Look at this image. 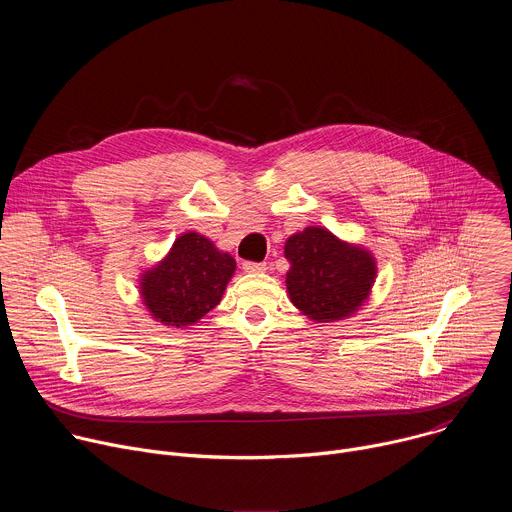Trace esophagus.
<instances>
[{
    "label": "esophagus",
    "instance_id": "1",
    "mask_svg": "<svg viewBox=\"0 0 512 512\" xmlns=\"http://www.w3.org/2000/svg\"><path fill=\"white\" fill-rule=\"evenodd\" d=\"M267 269L265 263H255V261H245L243 263V271L245 273H263Z\"/></svg>",
    "mask_w": 512,
    "mask_h": 512
}]
</instances>
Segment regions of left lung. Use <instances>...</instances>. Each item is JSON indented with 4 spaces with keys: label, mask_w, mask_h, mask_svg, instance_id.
Listing matches in <instances>:
<instances>
[{
    "label": "left lung",
    "mask_w": 512,
    "mask_h": 512,
    "mask_svg": "<svg viewBox=\"0 0 512 512\" xmlns=\"http://www.w3.org/2000/svg\"><path fill=\"white\" fill-rule=\"evenodd\" d=\"M289 300L316 322L354 314L369 298L377 265L369 251L336 239L330 231L308 227L285 241Z\"/></svg>",
    "instance_id": "1"
}]
</instances>
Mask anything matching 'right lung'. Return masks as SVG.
<instances>
[{
  "mask_svg": "<svg viewBox=\"0 0 512 512\" xmlns=\"http://www.w3.org/2000/svg\"><path fill=\"white\" fill-rule=\"evenodd\" d=\"M235 259L198 233H184L154 269L141 275V298L166 326H190L221 302Z\"/></svg>",
  "mask_w": 512,
  "mask_h": 512,
  "instance_id": "add662e5",
  "label": "right lung"
}]
</instances>
